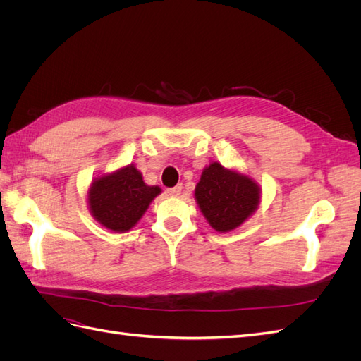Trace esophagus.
<instances>
[{"mask_svg": "<svg viewBox=\"0 0 361 361\" xmlns=\"http://www.w3.org/2000/svg\"><path fill=\"white\" fill-rule=\"evenodd\" d=\"M167 192H169L170 195H179V194L182 192V183L176 185V187H173V188H169Z\"/></svg>", "mask_w": 361, "mask_h": 361, "instance_id": "obj_1", "label": "esophagus"}]
</instances>
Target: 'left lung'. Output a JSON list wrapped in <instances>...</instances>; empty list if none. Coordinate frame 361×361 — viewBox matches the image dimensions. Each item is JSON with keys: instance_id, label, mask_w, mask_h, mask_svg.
I'll list each match as a JSON object with an SVG mask.
<instances>
[{"instance_id": "8db88e82", "label": "left lung", "mask_w": 361, "mask_h": 361, "mask_svg": "<svg viewBox=\"0 0 361 361\" xmlns=\"http://www.w3.org/2000/svg\"><path fill=\"white\" fill-rule=\"evenodd\" d=\"M195 199L215 231L228 232L255 212L260 192L250 178L212 162L202 173L195 187Z\"/></svg>"}]
</instances>
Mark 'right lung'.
Returning a JSON list of instances; mask_svg holds the SVG:
<instances>
[{
	"label": "right lung",
	"mask_w": 361,
	"mask_h": 361,
	"mask_svg": "<svg viewBox=\"0 0 361 361\" xmlns=\"http://www.w3.org/2000/svg\"><path fill=\"white\" fill-rule=\"evenodd\" d=\"M159 192V187H147L140 171L128 166L96 179L89 191V204L102 226L114 232H126L135 226Z\"/></svg>",
	"instance_id": "obj_1"
}]
</instances>
